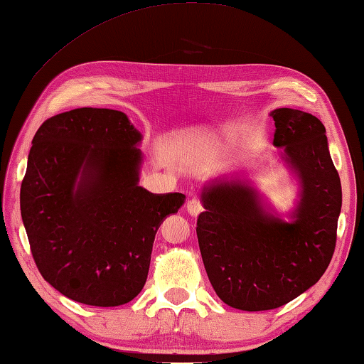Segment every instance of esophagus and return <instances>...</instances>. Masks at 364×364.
Wrapping results in <instances>:
<instances>
[{"instance_id":"34e87169","label":"esophagus","mask_w":364,"mask_h":364,"mask_svg":"<svg viewBox=\"0 0 364 364\" xmlns=\"http://www.w3.org/2000/svg\"><path fill=\"white\" fill-rule=\"evenodd\" d=\"M186 209H188V213L191 214V215H198L201 210H203V203H201V200L200 198H191L189 201H188V205H186Z\"/></svg>"}]
</instances>
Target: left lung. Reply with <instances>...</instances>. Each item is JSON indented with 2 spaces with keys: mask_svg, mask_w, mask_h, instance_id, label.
<instances>
[{
  "mask_svg": "<svg viewBox=\"0 0 364 364\" xmlns=\"http://www.w3.org/2000/svg\"><path fill=\"white\" fill-rule=\"evenodd\" d=\"M274 146L299 173L301 203L291 223L268 215L255 192L218 183L201 196L197 237L217 296L247 311L272 310L315 285L331 264L341 210V183L323 122L301 109L277 108Z\"/></svg>",
  "mask_w": 364,
  "mask_h": 364,
  "instance_id": "1",
  "label": "left lung"
}]
</instances>
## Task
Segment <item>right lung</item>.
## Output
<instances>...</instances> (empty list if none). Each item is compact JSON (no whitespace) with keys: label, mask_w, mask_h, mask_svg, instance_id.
Returning a JSON list of instances; mask_svg holds the SVG:
<instances>
[{"label":"right lung","mask_w":364,"mask_h":364,"mask_svg":"<svg viewBox=\"0 0 364 364\" xmlns=\"http://www.w3.org/2000/svg\"><path fill=\"white\" fill-rule=\"evenodd\" d=\"M141 133L122 112L75 108L40 125L20 208L40 274L87 306L130 302L146 284L155 234L184 201L138 186Z\"/></svg>","instance_id":"obj_1"}]
</instances>
